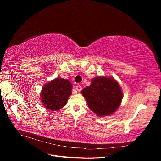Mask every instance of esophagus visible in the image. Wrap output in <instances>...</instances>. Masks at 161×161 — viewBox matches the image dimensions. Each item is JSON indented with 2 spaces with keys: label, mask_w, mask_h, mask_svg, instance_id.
<instances>
[{
  "label": "esophagus",
  "mask_w": 161,
  "mask_h": 161,
  "mask_svg": "<svg viewBox=\"0 0 161 161\" xmlns=\"http://www.w3.org/2000/svg\"><path fill=\"white\" fill-rule=\"evenodd\" d=\"M82 86L80 85H76V91H80L81 90H82Z\"/></svg>",
  "instance_id": "esophagus-1"
}]
</instances>
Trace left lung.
<instances>
[{
  "mask_svg": "<svg viewBox=\"0 0 161 161\" xmlns=\"http://www.w3.org/2000/svg\"><path fill=\"white\" fill-rule=\"evenodd\" d=\"M89 109L98 116L109 115L120 105L122 92L118 82L111 78L97 77L81 91Z\"/></svg>",
  "mask_w": 161,
  "mask_h": 161,
  "instance_id": "8db88e82",
  "label": "left lung"
}]
</instances>
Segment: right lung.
I'll return each mask as SVG.
<instances>
[{
	"label": "right lung",
	"mask_w": 161,
	"mask_h": 161,
	"mask_svg": "<svg viewBox=\"0 0 161 161\" xmlns=\"http://www.w3.org/2000/svg\"><path fill=\"white\" fill-rule=\"evenodd\" d=\"M71 90L72 84L69 80L57 78L43 87L42 102L51 111L60 109L66 105L71 95Z\"/></svg>",
	"instance_id": "1"
}]
</instances>
